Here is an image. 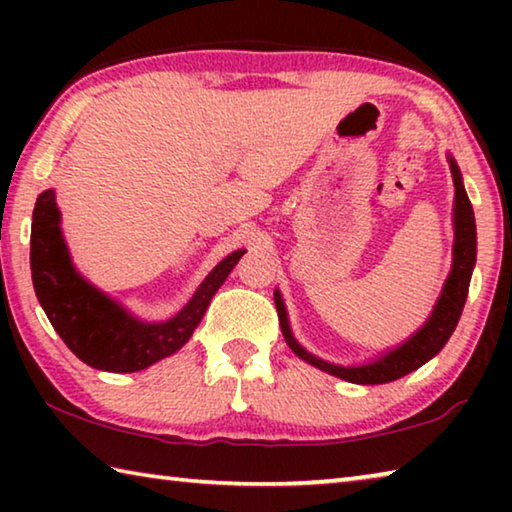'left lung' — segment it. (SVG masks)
Segmentation results:
<instances>
[{
  "label": "left lung",
  "instance_id": "obj_1",
  "mask_svg": "<svg viewBox=\"0 0 512 512\" xmlns=\"http://www.w3.org/2000/svg\"><path fill=\"white\" fill-rule=\"evenodd\" d=\"M449 169H452L456 196H454V262L452 271L443 287V293L433 307L431 316L427 323H424L418 332H415L409 341L397 345L395 350H388L381 354L375 361L363 363V366H336V363H329L314 357V354L307 352L302 345L293 339L287 309H284V302L280 291H275V307H277V318H280V327L284 339H287L289 348L298 354L302 361L311 363L318 370H325L329 375L341 377L345 381H352V384H388V381H395L409 372L418 370L422 363L436 357V354L445 348L449 336L458 325V318H461V311L467 300V289H470V277L472 268L476 262V223H474V212L472 203L465 194L461 169L456 167L454 158H449Z\"/></svg>",
  "mask_w": 512,
  "mask_h": 512
}]
</instances>
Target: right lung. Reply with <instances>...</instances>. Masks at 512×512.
<instances>
[{"instance_id": "right-lung-1", "label": "right lung", "mask_w": 512, "mask_h": 512, "mask_svg": "<svg viewBox=\"0 0 512 512\" xmlns=\"http://www.w3.org/2000/svg\"><path fill=\"white\" fill-rule=\"evenodd\" d=\"M246 250L221 259L187 305L162 323H144L76 273L60 230L54 189L42 192L31 223V277L60 339L83 363L106 372H137L178 352L205 316L216 289Z\"/></svg>"}]
</instances>
